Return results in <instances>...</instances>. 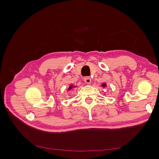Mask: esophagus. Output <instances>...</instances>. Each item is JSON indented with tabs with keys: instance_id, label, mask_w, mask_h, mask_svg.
<instances>
[{
	"instance_id": "1",
	"label": "esophagus",
	"mask_w": 159,
	"mask_h": 159,
	"mask_svg": "<svg viewBox=\"0 0 159 159\" xmlns=\"http://www.w3.org/2000/svg\"><path fill=\"white\" fill-rule=\"evenodd\" d=\"M84 81H85V83L89 84L91 82V79L90 77H85V78H84Z\"/></svg>"
}]
</instances>
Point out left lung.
Segmentation results:
<instances>
[{"label": "left lung", "instance_id": "obj_1", "mask_svg": "<svg viewBox=\"0 0 159 159\" xmlns=\"http://www.w3.org/2000/svg\"><path fill=\"white\" fill-rule=\"evenodd\" d=\"M101 87H102L103 88H105L107 87V84L106 83H103L102 85H101Z\"/></svg>", "mask_w": 159, "mask_h": 159}]
</instances>
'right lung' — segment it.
Masks as SVG:
<instances>
[{
	"label": "right lung",
	"instance_id": "obj_1",
	"mask_svg": "<svg viewBox=\"0 0 159 159\" xmlns=\"http://www.w3.org/2000/svg\"><path fill=\"white\" fill-rule=\"evenodd\" d=\"M77 87H78V86L77 85H74V84H70V85H69V87H68V88L67 89V91H71L72 89H74V88H76Z\"/></svg>",
	"mask_w": 159,
	"mask_h": 159
}]
</instances>
